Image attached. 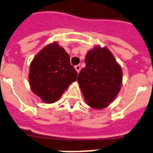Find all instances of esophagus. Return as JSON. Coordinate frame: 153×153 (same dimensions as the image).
I'll use <instances>...</instances> for the list:
<instances>
[{
    "label": "esophagus",
    "mask_w": 153,
    "mask_h": 153,
    "mask_svg": "<svg viewBox=\"0 0 153 153\" xmlns=\"http://www.w3.org/2000/svg\"><path fill=\"white\" fill-rule=\"evenodd\" d=\"M74 68H75V70H76V71L78 73H79V71H80V70H81V66L79 65H76L75 66V67H74Z\"/></svg>",
    "instance_id": "1"
}]
</instances>
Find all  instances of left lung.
I'll return each instance as SVG.
<instances>
[{
	"label": "left lung",
	"instance_id": "left-lung-1",
	"mask_svg": "<svg viewBox=\"0 0 153 153\" xmlns=\"http://www.w3.org/2000/svg\"><path fill=\"white\" fill-rule=\"evenodd\" d=\"M85 67L78 77L79 87L86 104L91 108L108 107L119 94L123 71L111 51L96 45L85 56Z\"/></svg>",
	"mask_w": 153,
	"mask_h": 153
}]
</instances>
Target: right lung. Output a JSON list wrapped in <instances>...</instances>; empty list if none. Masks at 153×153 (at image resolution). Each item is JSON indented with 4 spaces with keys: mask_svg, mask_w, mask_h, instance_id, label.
<instances>
[{
    "mask_svg": "<svg viewBox=\"0 0 153 153\" xmlns=\"http://www.w3.org/2000/svg\"><path fill=\"white\" fill-rule=\"evenodd\" d=\"M77 75L69 55L57 42H53L45 46L32 60L29 83L33 94L45 103L52 104L76 80Z\"/></svg>",
    "mask_w": 153,
    "mask_h": 153,
    "instance_id": "1",
    "label": "right lung"
}]
</instances>
